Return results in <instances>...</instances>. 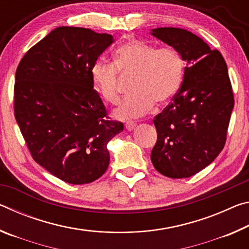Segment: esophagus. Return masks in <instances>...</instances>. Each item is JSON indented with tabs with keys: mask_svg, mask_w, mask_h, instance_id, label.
<instances>
[{
	"mask_svg": "<svg viewBox=\"0 0 249 249\" xmlns=\"http://www.w3.org/2000/svg\"><path fill=\"white\" fill-rule=\"evenodd\" d=\"M125 127H126V129L127 130H133V129H135V127H136V123H135V122H127V123L125 124Z\"/></svg>",
	"mask_w": 249,
	"mask_h": 249,
	"instance_id": "obj_1",
	"label": "esophagus"
}]
</instances>
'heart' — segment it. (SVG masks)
I'll list each match as a JSON object with an SVG mask.
<instances>
[{"instance_id":"b5f03b06","label":"heart","mask_w":249,"mask_h":249,"mask_svg":"<svg viewBox=\"0 0 249 249\" xmlns=\"http://www.w3.org/2000/svg\"><path fill=\"white\" fill-rule=\"evenodd\" d=\"M183 60L171 47L156 48L138 39H129L116 48L114 64L98 59L90 73L94 87L108 103L120 100L119 73L134 75L130 93L115 111L119 119L137 117L165 103L178 91L182 79Z\"/></svg>"}]
</instances>
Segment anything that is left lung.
I'll return each mask as SVG.
<instances>
[{
    "mask_svg": "<svg viewBox=\"0 0 249 249\" xmlns=\"http://www.w3.org/2000/svg\"><path fill=\"white\" fill-rule=\"evenodd\" d=\"M150 34L174 47L188 64L179 91L154 120L157 142L150 159L163 176L189 178L224 148L234 107L227 66L218 50L187 29L160 27Z\"/></svg>",
    "mask_w": 249,
    "mask_h": 249,
    "instance_id": "1",
    "label": "left lung"
}]
</instances>
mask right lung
Listing matches in <instances>:
<instances>
[{
    "instance_id": "add662e5",
    "label": "right lung",
    "mask_w": 249,
    "mask_h": 249,
    "mask_svg": "<svg viewBox=\"0 0 249 249\" xmlns=\"http://www.w3.org/2000/svg\"><path fill=\"white\" fill-rule=\"evenodd\" d=\"M113 41L89 28L57 27L16 70L14 114L32 157L67 183L99 179L109 163L108 142L124 128L109 120L90 73Z\"/></svg>"
}]
</instances>
